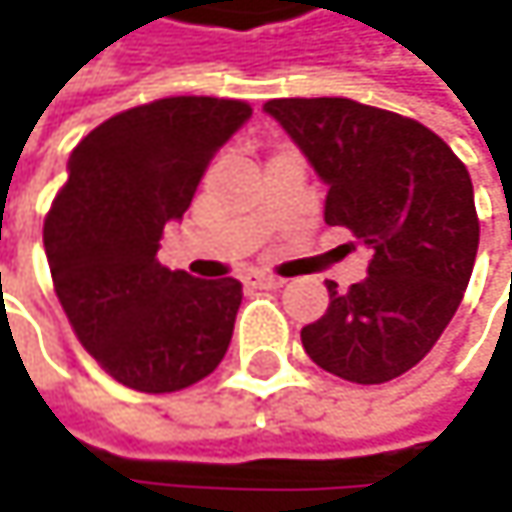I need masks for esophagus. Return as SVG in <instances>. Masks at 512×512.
I'll return each instance as SVG.
<instances>
[{
	"mask_svg": "<svg viewBox=\"0 0 512 512\" xmlns=\"http://www.w3.org/2000/svg\"><path fill=\"white\" fill-rule=\"evenodd\" d=\"M246 284H249V287H257V290H278V287H284L281 278H275V275H260V272L249 275Z\"/></svg>",
	"mask_w": 512,
	"mask_h": 512,
	"instance_id": "esophagus-1",
	"label": "esophagus"
}]
</instances>
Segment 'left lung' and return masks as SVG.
<instances>
[{
  "mask_svg": "<svg viewBox=\"0 0 512 512\" xmlns=\"http://www.w3.org/2000/svg\"><path fill=\"white\" fill-rule=\"evenodd\" d=\"M305 154L326 192V225L367 246V278L302 329L323 370L358 385L388 382L433 350L468 287L480 225L457 154L424 124L347 97L263 106Z\"/></svg>",
  "mask_w": 512,
  "mask_h": 512,
  "instance_id": "obj_1",
  "label": "left lung"
}]
</instances>
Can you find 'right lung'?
Instances as JSON below:
<instances>
[{
  "mask_svg": "<svg viewBox=\"0 0 512 512\" xmlns=\"http://www.w3.org/2000/svg\"><path fill=\"white\" fill-rule=\"evenodd\" d=\"M249 118L240 100L165 97L103 121L67 159L44 222L52 284L82 347L127 388L180 391L228 353L243 284L165 269L156 252Z\"/></svg>",
  "mask_w": 512,
  "mask_h": 512,
  "instance_id": "right-lung-1",
  "label": "right lung"
}]
</instances>
